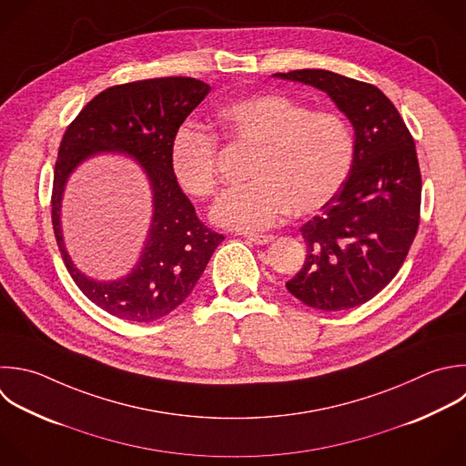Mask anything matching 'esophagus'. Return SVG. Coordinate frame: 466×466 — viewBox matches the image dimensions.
<instances>
[{
  "mask_svg": "<svg viewBox=\"0 0 466 466\" xmlns=\"http://www.w3.org/2000/svg\"><path fill=\"white\" fill-rule=\"evenodd\" d=\"M246 238L249 240V242H253V244H258V246H264V244H269V242H273V235H255V233H249V235H246Z\"/></svg>",
  "mask_w": 466,
  "mask_h": 466,
  "instance_id": "obj_1",
  "label": "esophagus"
}]
</instances>
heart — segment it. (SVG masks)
Returning a JSON list of instances; mask_svg holds the SVG:
<instances>
[{"mask_svg":"<svg viewBox=\"0 0 466 466\" xmlns=\"http://www.w3.org/2000/svg\"><path fill=\"white\" fill-rule=\"evenodd\" d=\"M222 137L246 151L251 182L226 191L213 208L217 224L257 231L275 226L291 208L309 215L328 206L346 182L355 158V135L337 111L309 107L280 93L235 100L215 115ZM171 173L193 197L218 187V140L184 126L171 142Z\"/></svg>","mask_w":466,"mask_h":466,"instance_id":"b5f03b06","label":"heart"}]
</instances>
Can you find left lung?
Here are the masks:
<instances>
[{"mask_svg":"<svg viewBox=\"0 0 466 466\" xmlns=\"http://www.w3.org/2000/svg\"><path fill=\"white\" fill-rule=\"evenodd\" d=\"M329 95L355 129L351 171L302 228L306 260L286 282L309 308H355L400 269L420 217V169L413 137L390 98L371 84L322 69L277 73Z\"/></svg>","mask_w":466,"mask_h":466,"instance_id":"obj_1","label":"left lung"}]
</instances>
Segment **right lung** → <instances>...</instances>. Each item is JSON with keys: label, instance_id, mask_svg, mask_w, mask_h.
<instances>
[{"label": "right lung", "instance_id": "obj_1", "mask_svg": "<svg viewBox=\"0 0 466 466\" xmlns=\"http://www.w3.org/2000/svg\"><path fill=\"white\" fill-rule=\"evenodd\" d=\"M209 89L187 76L113 86L80 111L62 138L51 197L56 244L80 291L118 319L151 322L177 309L224 240V235L198 218L169 164L175 133ZM98 150L127 152L140 159L156 193V217L145 255L133 274L115 283H95L80 274L65 251L59 229L65 180L86 156Z\"/></svg>", "mask_w": 466, "mask_h": 466}]
</instances>
